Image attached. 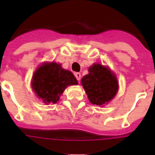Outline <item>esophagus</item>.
Instances as JSON below:
<instances>
[{"label": "esophagus", "mask_w": 155, "mask_h": 155, "mask_svg": "<svg viewBox=\"0 0 155 155\" xmlns=\"http://www.w3.org/2000/svg\"><path fill=\"white\" fill-rule=\"evenodd\" d=\"M75 78H77L78 81H80L81 80V75L80 73H75Z\"/></svg>", "instance_id": "34e87169"}]
</instances>
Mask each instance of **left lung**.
Returning a JSON list of instances; mask_svg holds the SVG:
<instances>
[{"mask_svg":"<svg viewBox=\"0 0 155 155\" xmlns=\"http://www.w3.org/2000/svg\"><path fill=\"white\" fill-rule=\"evenodd\" d=\"M88 71L89 74L81 79L88 99L94 105L108 103L118 90L116 78L107 68L98 64L90 67Z\"/></svg>","mask_w":155,"mask_h":155,"instance_id":"8db88e82","label":"left lung"}]
</instances>
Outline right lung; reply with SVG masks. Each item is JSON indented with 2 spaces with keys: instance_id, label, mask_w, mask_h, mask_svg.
I'll return each instance as SVG.
<instances>
[{
  "instance_id": "1",
  "label": "right lung",
  "mask_w": 155,
  "mask_h": 155,
  "mask_svg": "<svg viewBox=\"0 0 155 155\" xmlns=\"http://www.w3.org/2000/svg\"><path fill=\"white\" fill-rule=\"evenodd\" d=\"M74 84H78L74 75L53 62L40 66L34 73L31 81L37 96L46 104L57 103L66 87Z\"/></svg>"
}]
</instances>
